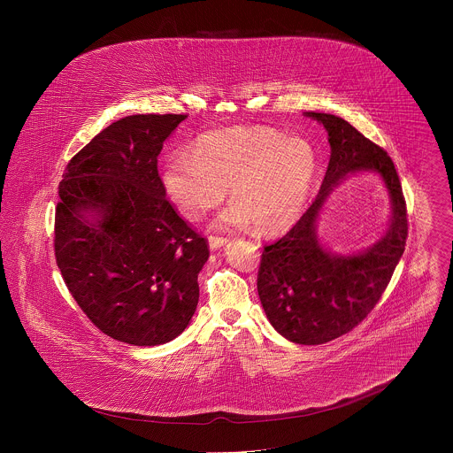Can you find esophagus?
<instances>
[{
  "mask_svg": "<svg viewBox=\"0 0 453 453\" xmlns=\"http://www.w3.org/2000/svg\"><path fill=\"white\" fill-rule=\"evenodd\" d=\"M226 242H227V237H209V246H211V250H219V248H222Z\"/></svg>",
  "mask_w": 453,
  "mask_h": 453,
  "instance_id": "34e87169",
  "label": "esophagus"
}]
</instances>
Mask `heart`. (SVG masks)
I'll return each mask as SVG.
<instances>
[{
	"mask_svg": "<svg viewBox=\"0 0 453 453\" xmlns=\"http://www.w3.org/2000/svg\"><path fill=\"white\" fill-rule=\"evenodd\" d=\"M318 172V152L302 137L270 127H231L202 135L192 154L176 152L165 168V187L181 216L198 220L231 187L233 203L217 227L251 222L263 234L292 227L301 217Z\"/></svg>",
	"mask_w": 453,
	"mask_h": 453,
	"instance_id": "heart-1",
	"label": "heart"
}]
</instances>
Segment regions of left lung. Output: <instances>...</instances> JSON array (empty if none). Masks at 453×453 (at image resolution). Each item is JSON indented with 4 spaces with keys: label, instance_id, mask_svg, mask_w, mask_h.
<instances>
[{
    "label": "left lung",
    "instance_id": "1",
    "mask_svg": "<svg viewBox=\"0 0 453 453\" xmlns=\"http://www.w3.org/2000/svg\"><path fill=\"white\" fill-rule=\"evenodd\" d=\"M327 130L331 157L321 190L299 222L266 244L258 270V296L272 326L292 343L323 345L362 323L382 297L404 253L406 200L388 152L345 119L305 111ZM375 172L388 188V231L360 254H331L317 236V219L328 194L349 173Z\"/></svg>",
    "mask_w": 453,
    "mask_h": 453
}]
</instances>
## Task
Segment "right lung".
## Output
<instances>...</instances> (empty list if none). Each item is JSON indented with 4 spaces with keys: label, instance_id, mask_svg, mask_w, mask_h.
Listing matches in <instances>:
<instances>
[{
    "label": "right lung",
    "instance_id": "right-lung-1",
    "mask_svg": "<svg viewBox=\"0 0 453 453\" xmlns=\"http://www.w3.org/2000/svg\"><path fill=\"white\" fill-rule=\"evenodd\" d=\"M187 115H129L65 166L54 250L65 285L100 331L134 346L168 343L198 303L207 239L176 214L157 173Z\"/></svg>",
    "mask_w": 453,
    "mask_h": 453
}]
</instances>
